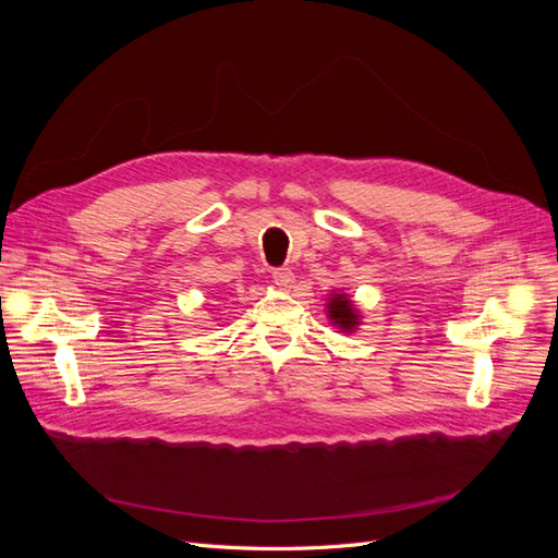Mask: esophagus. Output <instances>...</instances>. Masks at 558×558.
Returning <instances> with one entry per match:
<instances>
[{"mask_svg":"<svg viewBox=\"0 0 558 558\" xmlns=\"http://www.w3.org/2000/svg\"><path fill=\"white\" fill-rule=\"evenodd\" d=\"M272 279H275V283L279 286L281 291H289V289H293V283H295V277H293V272H291L289 267L275 269V272H272Z\"/></svg>","mask_w":558,"mask_h":558,"instance_id":"34e87169","label":"esophagus"}]
</instances>
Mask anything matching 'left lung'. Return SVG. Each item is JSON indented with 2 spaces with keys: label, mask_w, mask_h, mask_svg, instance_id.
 <instances>
[{
  "label": "left lung",
  "mask_w": 558,
  "mask_h": 558,
  "mask_svg": "<svg viewBox=\"0 0 558 558\" xmlns=\"http://www.w3.org/2000/svg\"><path fill=\"white\" fill-rule=\"evenodd\" d=\"M326 316L330 318V324L340 330V332H353L361 326V310L356 307V302L349 298L344 291H332L326 305Z\"/></svg>",
  "instance_id": "obj_1"
}]
</instances>
